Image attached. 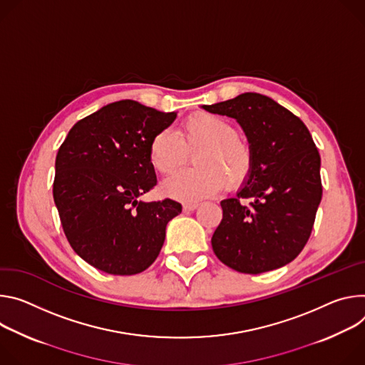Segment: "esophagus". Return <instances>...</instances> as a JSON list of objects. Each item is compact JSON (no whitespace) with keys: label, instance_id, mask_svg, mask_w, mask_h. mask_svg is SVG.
Wrapping results in <instances>:
<instances>
[{"label":"esophagus","instance_id":"obj_1","mask_svg":"<svg viewBox=\"0 0 365 365\" xmlns=\"http://www.w3.org/2000/svg\"><path fill=\"white\" fill-rule=\"evenodd\" d=\"M198 207V205H192V203H187V205H184L182 206V210L185 212V213H188V212H194L195 209Z\"/></svg>","mask_w":365,"mask_h":365}]
</instances>
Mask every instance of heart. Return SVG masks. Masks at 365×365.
Wrapping results in <instances>:
<instances>
[{
  "label": "heart",
  "mask_w": 365,
  "mask_h": 365,
  "mask_svg": "<svg viewBox=\"0 0 365 365\" xmlns=\"http://www.w3.org/2000/svg\"><path fill=\"white\" fill-rule=\"evenodd\" d=\"M197 150L192 159L197 168L180 171L162 184L167 197L195 203L217 194L225 185L235 190L250 180L254 170L251 146L239 138L233 123L212 113L188 117L180 138L170 129L159 130L149 143V162L158 174L170 175Z\"/></svg>",
  "instance_id": "b5f03b06"
}]
</instances>
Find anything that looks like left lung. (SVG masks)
Instances as JSON below:
<instances>
[{
	"label": "left lung",
	"instance_id": "obj_1",
	"mask_svg": "<svg viewBox=\"0 0 365 365\" xmlns=\"http://www.w3.org/2000/svg\"><path fill=\"white\" fill-rule=\"evenodd\" d=\"M203 108L236 118L254 152L250 180L220 203L223 219L212 237L216 257L244 274L284 267L307 244L322 200L320 155L309 129L257 93Z\"/></svg>",
	"mask_w": 365,
	"mask_h": 365
}]
</instances>
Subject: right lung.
<instances>
[{
    "label": "right lung",
    "mask_w": 365,
    "mask_h": 365,
    "mask_svg": "<svg viewBox=\"0 0 365 365\" xmlns=\"http://www.w3.org/2000/svg\"><path fill=\"white\" fill-rule=\"evenodd\" d=\"M175 117L121 100L79 120L61 145L53 200L69 245L94 268L133 275L159 255L167 225L182 207L139 197L156 185L149 143Z\"/></svg>",
    "instance_id": "right-lung-1"
}]
</instances>
